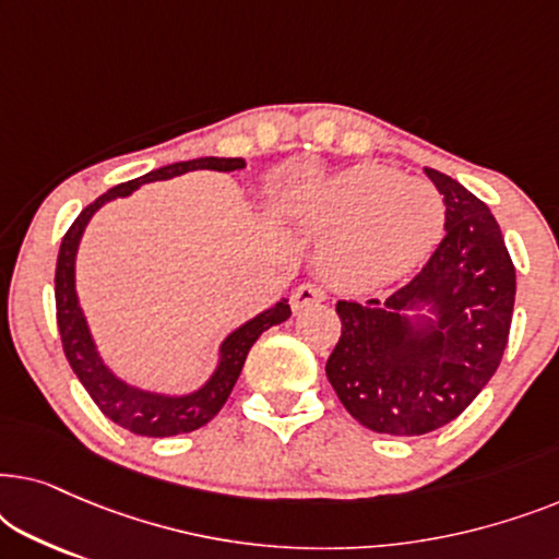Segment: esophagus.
Listing matches in <instances>:
<instances>
[{"instance_id": "obj_1", "label": "esophagus", "mask_w": 559, "mask_h": 559, "mask_svg": "<svg viewBox=\"0 0 559 559\" xmlns=\"http://www.w3.org/2000/svg\"><path fill=\"white\" fill-rule=\"evenodd\" d=\"M323 300H325L323 289L316 285H300L293 293V297H289V305H293V312H300L305 308H310V305H318Z\"/></svg>"}]
</instances>
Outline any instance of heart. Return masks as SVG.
Returning <instances> with one entry per match:
<instances>
[{
  "instance_id": "1",
  "label": "heart",
  "mask_w": 559,
  "mask_h": 559,
  "mask_svg": "<svg viewBox=\"0 0 559 559\" xmlns=\"http://www.w3.org/2000/svg\"><path fill=\"white\" fill-rule=\"evenodd\" d=\"M280 211L297 231L328 236L320 272L333 287L356 295L409 274L445 226V203L435 186L371 163L289 193Z\"/></svg>"
}]
</instances>
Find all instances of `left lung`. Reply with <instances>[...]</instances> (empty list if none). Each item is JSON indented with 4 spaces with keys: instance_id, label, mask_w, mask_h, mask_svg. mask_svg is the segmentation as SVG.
<instances>
[{
    "instance_id": "1",
    "label": "left lung",
    "mask_w": 559,
    "mask_h": 559,
    "mask_svg": "<svg viewBox=\"0 0 559 559\" xmlns=\"http://www.w3.org/2000/svg\"><path fill=\"white\" fill-rule=\"evenodd\" d=\"M445 203V239L386 300L335 305L341 338L325 373L348 415L412 438L455 419L499 369L516 272L501 228L468 188L425 167Z\"/></svg>"
}]
</instances>
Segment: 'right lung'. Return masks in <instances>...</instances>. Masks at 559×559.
<instances>
[{
    "mask_svg": "<svg viewBox=\"0 0 559 559\" xmlns=\"http://www.w3.org/2000/svg\"><path fill=\"white\" fill-rule=\"evenodd\" d=\"M243 167H247V163L241 157H198L188 159V163L157 167V170H150L147 175H140V178L129 182H119V186L106 190L104 195H98L94 203L86 205L81 211V216L73 221V226L68 228L63 241H60L56 266V308L66 358L81 384L86 386L91 400L98 404V409L129 432L144 435V438H170V435L193 432L205 423H211L226 404L228 394H231L236 379H239L243 369V361L249 356V348L254 346L259 335L270 331L272 325L285 323L293 312H289V305L282 297L277 305H272V308L262 310L259 316L249 318L247 323L234 328L221 341L216 366H213L211 377L201 386L193 389V392L167 394L129 384L127 379L117 377L106 366L104 356L98 354L86 312L81 308L79 289H75V257H79V247L83 234H86L88 221L96 216L98 209H104L106 203L114 201V198L132 195L144 182L170 180L193 170L234 173L243 170Z\"/></svg>",
    "mask_w": 559,
    "mask_h": 559,
    "instance_id": "1",
    "label": "right lung"
}]
</instances>
